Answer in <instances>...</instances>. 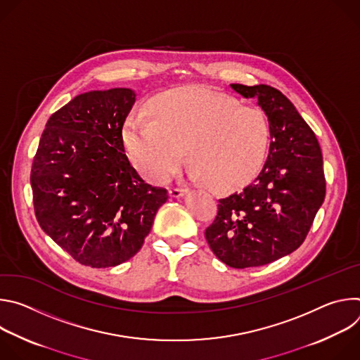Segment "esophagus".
I'll return each mask as SVG.
<instances>
[{"label": "esophagus", "mask_w": 360, "mask_h": 360, "mask_svg": "<svg viewBox=\"0 0 360 360\" xmlns=\"http://www.w3.org/2000/svg\"><path fill=\"white\" fill-rule=\"evenodd\" d=\"M186 192H188L186 189H182V188H174V189H171V191H169V196H171V198H181V196H184Z\"/></svg>", "instance_id": "obj_1"}]
</instances>
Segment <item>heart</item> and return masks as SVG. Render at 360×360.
I'll return each instance as SVG.
<instances>
[{"mask_svg": "<svg viewBox=\"0 0 360 360\" xmlns=\"http://www.w3.org/2000/svg\"><path fill=\"white\" fill-rule=\"evenodd\" d=\"M152 118L132 115L122 128V148L132 165L155 184L167 182L182 165L185 150L191 175L217 191L242 186L265 162L269 127L264 114L199 85L153 96Z\"/></svg>", "mask_w": 360, "mask_h": 360, "instance_id": "b5f03b06", "label": "heart"}]
</instances>
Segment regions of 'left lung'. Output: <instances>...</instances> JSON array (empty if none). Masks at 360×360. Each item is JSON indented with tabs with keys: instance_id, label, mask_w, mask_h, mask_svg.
Returning a JSON list of instances; mask_svg holds the SVG:
<instances>
[{
	"instance_id": "obj_1",
	"label": "left lung",
	"mask_w": 360,
	"mask_h": 360,
	"mask_svg": "<svg viewBox=\"0 0 360 360\" xmlns=\"http://www.w3.org/2000/svg\"><path fill=\"white\" fill-rule=\"evenodd\" d=\"M256 99L269 124V152L262 171L243 189L219 199L205 238L231 268L264 266L296 250L325 200L319 142L292 102L268 85L231 84Z\"/></svg>"
}]
</instances>
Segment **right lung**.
I'll use <instances>...</instances> for the list:
<instances>
[{
    "label": "right lung",
    "mask_w": 360,
    "mask_h": 360,
    "mask_svg": "<svg viewBox=\"0 0 360 360\" xmlns=\"http://www.w3.org/2000/svg\"><path fill=\"white\" fill-rule=\"evenodd\" d=\"M135 99L129 88L77 95L46 121L32 162L41 229L85 266L131 259L168 200L124 153L122 127Z\"/></svg>",
    "instance_id": "obj_1"
}]
</instances>
